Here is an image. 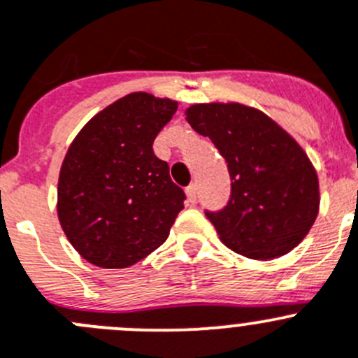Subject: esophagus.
I'll list each match as a JSON object with an SVG mask.
<instances>
[{"label":"esophagus","instance_id":"34e87169","mask_svg":"<svg viewBox=\"0 0 358 358\" xmlns=\"http://www.w3.org/2000/svg\"><path fill=\"white\" fill-rule=\"evenodd\" d=\"M186 195H188V201L192 202V204H195L196 202V185L195 182H192V185L186 188Z\"/></svg>","mask_w":358,"mask_h":358}]
</instances>
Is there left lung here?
<instances>
[{"instance_id": "obj_1", "label": "left lung", "mask_w": 358, "mask_h": 358, "mask_svg": "<svg viewBox=\"0 0 358 358\" xmlns=\"http://www.w3.org/2000/svg\"><path fill=\"white\" fill-rule=\"evenodd\" d=\"M186 120L227 163V204L204 211L220 239L250 259L293 250L320 208L317 176L300 145L270 117L243 104H195Z\"/></svg>"}]
</instances>
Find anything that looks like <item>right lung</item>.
I'll use <instances>...</instances> for the list:
<instances>
[{
	"label": "right lung",
	"mask_w": 358,
	"mask_h": 358,
	"mask_svg": "<svg viewBox=\"0 0 358 358\" xmlns=\"http://www.w3.org/2000/svg\"><path fill=\"white\" fill-rule=\"evenodd\" d=\"M177 103L129 94L104 108L67 150L58 179V218L88 262L127 268L165 243L186 195L154 154Z\"/></svg>",
	"instance_id": "1"
}]
</instances>
